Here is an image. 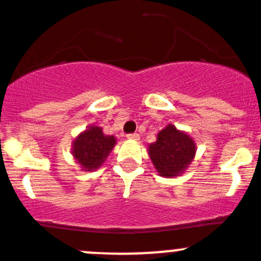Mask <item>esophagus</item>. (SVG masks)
<instances>
[{
	"mask_svg": "<svg viewBox=\"0 0 261 261\" xmlns=\"http://www.w3.org/2000/svg\"><path fill=\"white\" fill-rule=\"evenodd\" d=\"M127 139H131V140H139L140 139V135L136 133L134 134H127Z\"/></svg>",
	"mask_w": 261,
	"mask_h": 261,
	"instance_id": "esophagus-1",
	"label": "esophagus"
}]
</instances>
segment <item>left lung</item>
<instances>
[{"label":"left lung","mask_w":261,"mask_h":261,"mask_svg":"<svg viewBox=\"0 0 261 261\" xmlns=\"http://www.w3.org/2000/svg\"><path fill=\"white\" fill-rule=\"evenodd\" d=\"M195 143L187 134L168 125L149 146V156L161 176L174 177L187 168L195 156Z\"/></svg>","instance_id":"1"}]
</instances>
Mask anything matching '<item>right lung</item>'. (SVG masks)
<instances>
[{
	"label": "right lung",
	"instance_id": "add662e5",
	"mask_svg": "<svg viewBox=\"0 0 261 261\" xmlns=\"http://www.w3.org/2000/svg\"><path fill=\"white\" fill-rule=\"evenodd\" d=\"M115 144L113 136L105 135L98 126H90L74 141L72 155L85 171H93L102 166Z\"/></svg>",
	"mask_w": 261,
	"mask_h": 261
}]
</instances>
